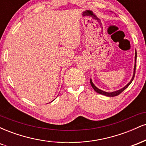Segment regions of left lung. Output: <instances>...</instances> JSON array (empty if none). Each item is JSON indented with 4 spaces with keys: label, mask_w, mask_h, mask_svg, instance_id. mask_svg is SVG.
I'll return each mask as SVG.
<instances>
[{
    "label": "left lung",
    "mask_w": 146,
    "mask_h": 146,
    "mask_svg": "<svg viewBox=\"0 0 146 146\" xmlns=\"http://www.w3.org/2000/svg\"><path fill=\"white\" fill-rule=\"evenodd\" d=\"M136 60H137V51H135V66H134V71H133V75H132V78L131 79V80L130 81V82L128 84H127L124 87H123V88H121V89L118 90H115V91H113V92H110V93H108V92H106V91H104V90H102L101 89H99L98 87H96L95 86L94 84L93 83V82H92V80L90 79V84H91V86L93 87V89L95 90V92H97V93H98L99 94H101V95H106V96L107 97H115V96H117V95H119L120 93H121V92H123V90H124L125 88H128L129 85L130 84L132 83V80H133L134 78H135V70H136Z\"/></svg>",
    "instance_id": "left-lung-1"
}]
</instances>
